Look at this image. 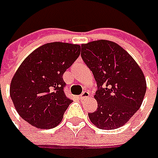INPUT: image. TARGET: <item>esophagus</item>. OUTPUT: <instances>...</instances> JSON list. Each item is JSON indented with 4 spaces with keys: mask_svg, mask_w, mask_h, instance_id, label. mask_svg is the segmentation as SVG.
<instances>
[{
    "mask_svg": "<svg viewBox=\"0 0 158 158\" xmlns=\"http://www.w3.org/2000/svg\"><path fill=\"white\" fill-rule=\"evenodd\" d=\"M90 97V93L88 92V91H84L82 94L79 96V98L81 99V100H84V99H86L87 98H89Z\"/></svg>",
    "mask_w": 158,
    "mask_h": 158,
    "instance_id": "esophagus-1",
    "label": "esophagus"
}]
</instances>
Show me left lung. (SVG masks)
Returning a JSON list of instances; mask_svg holds the SVG:
<instances>
[{"label":"left lung","instance_id":"1","mask_svg":"<svg viewBox=\"0 0 158 158\" xmlns=\"http://www.w3.org/2000/svg\"><path fill=\"white\" fill-rule=\"evenodd\" d=\"M81 57L94 75L98 109L88 113L98 128L112 130L126 124L140 108L146 91L144 73L117 44L98 40L81 45Z\"/></svg>","mask_w":158,"mask_h":158}]
</instances>
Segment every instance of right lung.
I'll use <instances>...</instances> for the list:
<instances>
[{"label":"right lung","mask_w":158,"mask_h":158,"mask_svg":"<svg viewBox=\"0 0 158 158\" xmlns=\"http://www.w3.org/2000/svg\"><path fill=\"white\" fill-rule=\"evenodd\" d=\"M79 44L55 42L25 58L10 85V97L20 117L37 128L59 125L71 99L65 95L63 73L80 55Z\"/></svg>","instance_id":"1"}]
</instances>
